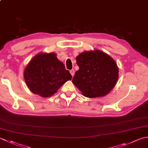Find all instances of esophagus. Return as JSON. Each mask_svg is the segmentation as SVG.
Masks as SVG:
<instances>
[{"mask_svg":"<svg viewBox=\"0 0 148 148\" xmlns=\"http://www.w3.org/2000/svg\"><path fill=\"white\" fill-rule=\"evenodd\" d=\"M70 72H71V75H72V76L73 77V76H74V74H75V71H74V69H72V70H71V71H70Z\"/></svg>","mask_w":148,"mask_h":148,"instance_id":"obj_1","label":"esophagus"}]
</instances>
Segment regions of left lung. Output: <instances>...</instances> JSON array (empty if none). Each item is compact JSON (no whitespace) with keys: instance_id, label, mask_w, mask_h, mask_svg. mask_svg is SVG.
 <instances>
[{"instance_id":"left-lung-1","label":"left lung","mask_w":148,"mask_h":148,"mask_svg":"<svg viewBox=\"0 0 148 148\" xmlns=\"http://www.w3.org/2000/svg\"><path fill=\"white\" fill-rule=\"evenodd\" d=\"M79 69L72 83L89 98L103 97L116 85L118 67L114 59L100 50L84 51L76 57Z\"/></svg>"}]
</instances>
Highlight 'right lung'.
<instances>
[{
    "label": "right lung",
    "instance_id": "right-lung-1",
    "mask_svg": "<svg viewBox=\"0 0 148 148\" xmlns=\"http://www.w3.org/2000/svg\"><path fill=\"white\" fill-rule=\"evenodd\" d=\"M23 76L31 92L42 97L52 96L63 84L72 79L70 72L55 53L36 55L27 65Z\"/></svg>",
    "mask_w": 148,
    "mask_h": 148
}]
</instances>
